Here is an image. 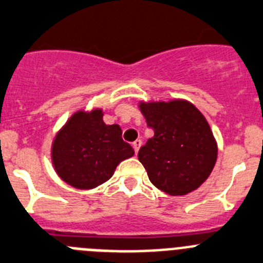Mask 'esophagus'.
Listing matches in <instances>:
<instances>
[{
	"label": "esophagus",
	"instance_id": "34e87169",
	"mask_svg": "<svg viewBox=\"0 0 263 263\" xmlns=\"http://www.w3.org/2000/svg\"><path fill=\"white\" fill-rule=\"evenodd\" d=\"M141 146H142V141H141V139H137L136 142H133V148H134V151H136V154H138V151H139V148H141Z\"/></svg>",
	"mask_w": 263,
	"mask_h": 263
}]
</instances>
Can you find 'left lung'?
<instances>
[{
  "label": "left lung",
  "instance_id": "8db88e82",
  "mask_svg": "<svg viewBox=\"0 0 263 263\" xmlns=\"http://www.w3.org/2000/svg\"><path fill=\"white\" fill-rule=\"evenodd\" d=\"M154 137L141 147L139 161L154 186L172 196L199 189L211 176L218 147L204 115L190 102H141Z\"/></svg>",
  "mask_w": 263,
  "mask_h": 263
}]
</instances>
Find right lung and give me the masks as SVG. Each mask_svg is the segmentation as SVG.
<instances>
[{
  "label": "right lung",
  "instance_id": "1",
  "mask_svg": "<svg viewBox=\"0 0 263 263\" xmlns=\"http://www.w3.org/2000/svg\"><path fill=\"white\" fill-rule=\"evenodd\" d=\"M121 134L117 124H104L101 108L74 112L52 142L55 172L66 183L79 190L104 183L122 160L134 155Z\"/></svg>",
  "mask_w": 263,
  "mask_h": 263
}]
</instances>
